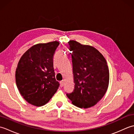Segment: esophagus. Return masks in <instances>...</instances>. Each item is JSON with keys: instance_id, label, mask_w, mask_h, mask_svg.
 I'll return each mask as SVG.
<instances>
[{"instance_id": "1", "label": "esophagus", "mask_w": 134, "mask_h": 134, "mask_svg": "<svg viewBox=\"0 0 134 134\" xmlns=\"http://www.w3.org/2000/svg\"><path fill=\"white\" fill-rule=\"evenodd\" d=\"M64 82L63 80L60 82V86H61V87L63 86H64Z\"/></svg>"}]
</instances>
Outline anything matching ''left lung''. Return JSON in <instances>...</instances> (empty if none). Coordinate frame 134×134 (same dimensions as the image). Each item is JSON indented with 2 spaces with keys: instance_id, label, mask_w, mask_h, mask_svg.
<instances>
[{
  "instance_id": "left-lung-1",
  "label": "left lung",
  "mask_w": 134,
  "mask_h": 134,
  "mask_svg": "<svg viewBox=\"0 0 134 134\" xmlns=\"http://www.w3.org/2000/svg\"><path fill=\"white\" fill-rule=\"evenodd\" d=\"M75 83L73 92L67 94L72 104L79 108L95 105L108 89L109 72L106 60L93 47L70 40Z\"/></svg>"
}]
</instances>
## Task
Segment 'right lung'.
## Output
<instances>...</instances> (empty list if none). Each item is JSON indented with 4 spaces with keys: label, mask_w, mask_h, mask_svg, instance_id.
Masks as SVG:
<instances>
[{
    "label": "right lung",
    "mask_w": 134,
    "mask_h": 134,
    "mask_svg": "<svg viewBox=\"0 0 134 134\" xmlns=\"http://www.w3.org/2000/svg\"><path fill=\"white\" fill-rule=\"evenodd\" d=\"M57 41L33 45L20 59L15 71L16 86L24 98L37 107L46 104L59 88L53 58Z\"/></svg>",
    "instance_id": "add662e5"
}]
</instances>
